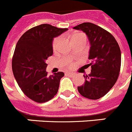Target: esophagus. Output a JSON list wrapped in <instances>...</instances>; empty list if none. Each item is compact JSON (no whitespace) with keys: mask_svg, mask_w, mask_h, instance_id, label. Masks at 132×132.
<instances>
[{"mask_svg":"<svg viewBox=\"0 0 132 132\" xmlns=\"http://www.w3.org/2000/svg\"><path fill=\"white\" fill-rule=\"evenodd\" d=\"M66 75H69V76H74L75 73H71V72H69V73H66Z\"/></svg>","mask_w":132,"mask_h":132,"instance_id":"1","label":"esophagus"}]
</instances>
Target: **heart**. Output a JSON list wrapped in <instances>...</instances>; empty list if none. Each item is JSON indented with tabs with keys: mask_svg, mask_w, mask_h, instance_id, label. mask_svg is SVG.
Instances as JSON below:
<instances>
[{
	"mask_svg": "<svg viewBox=\"0 0 132 132\" xmlns=\"http://www.w3.org/2000/svg\"><path fill=\"white\" fill-rule=\"evenodd\" d=\"M81 37H85V35H83L82 34H77V35H73V37H72V40H73V42L75 41V40H77V39H79V38H81ZM59 40H60V38L59 37H57V38H55V39L53 41V44H52V47L54 51L56 50L57 48V46H58V44L59 43ZM67 65H68L69 66H72V63H70V62H67Z\"/></svg>",
	"mask_w": 132,
	"mask_h": 132,
	"instance_id": "1",
	"label": "heart"
}]
</instances>
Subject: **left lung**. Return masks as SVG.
Masks as SVG:
<instances>
[{
    "label": "left lung",
    "mask_w": 132,
    "mask_h": 132,
    "mask_svg": "<svg viewBox=\"0 0 132 132\" xmlns=\"http://www.w3.org/2000/svg\"><path fill=\"white\" fill-rule=\"evenodd\" d=\"M85 32L91 44L88 64L89 75H83L85 83L78 87L79 93L89 100H98L106 95L118 80L121 67V51L110 32L91 22L73 27Z\"/></svg>",
    "instance_id": "8db88e82"
}]
</instances>
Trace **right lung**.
<instances>
[{
  "label": "right lung",
  "instance_id": "right-lung-1",
  "mask_svg": "<svg viewBox=\"0 0 132 132\" xmlns=\"http://www.w3.org/2000/svg\"><path fill=\"white\" fill-rule=\"evenodd\" d=\"M67 30L40 24L29 29L18 40L12 59V72L22 92L32 101L45 103L57 93L64 73L49 76L45 61L53 53L54 37Z\"/></svg>",
  "mask_w": 132,
  "mask_h": 132
}]
</instances>
